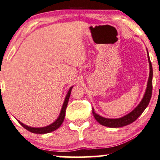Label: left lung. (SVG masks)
<instances>
[{"label":"left lung","mask_w":160,"mask_h":160,"mask_svg":"<svg viewBox=\"0 0 160 160\" xmlns=\"http://www.w3.org/2000/svg\"><path fill=\"white\" fill-rule=\"evenodd\" d=\"M148 62L150 64V75L148 82V87L146 91H145V96L142 100L140 103L137 108H135L133 111L128 113L123 117L119 118V119H106V118L102 117V116L98 115L94 112V110L92 109V114H93L94 117L96 121L98 123L104 126H107V127L110 128H120L123 127V126L128 125L129 124L132 123L138 119L139 116L143 113L144 110L148 105L150 100H151V96H152V78H153V69H152V64H151V60H150L149 56H148Z\"/></svg>","instance_id":"obj_1"}]
</instances>
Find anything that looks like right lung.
Returning a JSON list of instances; mask_svg holds the SVG:
<instances>
[{
	"label": "right lung",
	"mask_w": 160,
	"mask_h": 160,
	"mask_svg": "<svg viewBox=\"0 0 160 160\" xmlns=\"http://www.w3.org/2000/svg\"><path fill=\"white\" fill-rule=\"evenodd\" d=\"M72 88H70V89L69 90V91L67 94L66 98H65L64 104H63L62 110H61L60 115H59L58 118L56 119V122H53L52 124L51 125L47 126V127H44V128H31V127H28V126L23 125V123H21V122H19V123L21 124V125L23 126L25 129H27V131L32 132V133H50V132H52L55 130L58 129V128L60 127L61 125L63 123L64 119V116H65V112H66V108L67 106H68V103L69 101V98H70V96L71 93V90H72Z\"/></svg>",
	"instance_id": "right-lung-1"
}]
</instances>
